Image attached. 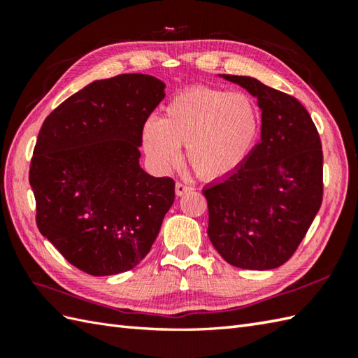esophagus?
<instances>
[{
	"label": "esophagus",
	"instance_id": "1",
	"mask_svg": "<svg viewBox=\"0 0 358 358\" xmlns=\"http://www.w3.org/2000/svg\"><path fill=\"white\" fill-rule=\"evenodd\" d=\"M191 191H192L191 186H186V185H183V183H177V185H175V194H177V196H181V195H185V194L191 192Z\"/></svg>",
	"mask_w": 358,
	"mask_h": 358
}]
</instances>
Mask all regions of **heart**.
I'll return each mask as SVG.
<instances>
[{"label":"heart","instance_id":"obj_1","mask_svg":"<svg viewBox=\"0 0 358 358\" xmlns=\"http://www.w3.org/2000/svg\"><path fill=\"white\" fill-rule=\"evenodd\" d=\"M260 134V112L250 96L214 87L186 89L143 127V148L158 171L178 164L180 148L203 180L229 177L246 162Z\"/></svg>","mask_w":358,"mask_h":358}]
</instances>
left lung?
I'll return each instance as SVG.
<instances>
[{"label": "left lung", "mask_w": 358, "mask_h": 358, "mask_svg": "<svg viewBox=\"0 0 358 358\" xmlns=\"http://www.w3.org/2000/svg\"><path fill=\"white\" fill-rule=\"evenodd\" d=\"M220 77L257 98L262 138L237 171L203 189L208 235L229 264L275 269L292 257L322 206L320 135L294 96L250 77Z\"/></svg>", "instance_id": "8db88e82"}]
</instances>
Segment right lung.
I'll return each instance as SVG.
<instances>
[{
  "label": "right lung",
  "mask_w": 358,
  "mask_h": 358,
  "mask_svg": "<svg viewBox=\"0 0 358 358\" xmlns=\"http://www.w3.org/2000/svg\"><path fill=\"white\" fill-rule=\"evenodd\" d=\"M166 85L143 73L90 83L44 120L29 183L43 237L95 277L134 269L175 199L169 177L140 166L146 120Z\"/></svg>",
  "instance_id": "obj_1"
}]
</instances>
